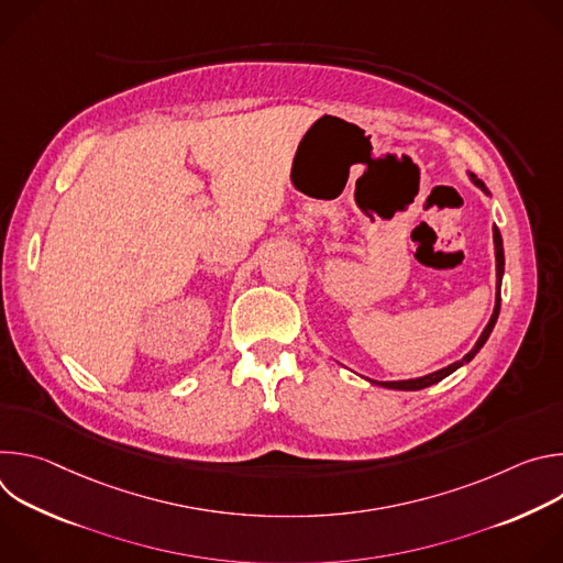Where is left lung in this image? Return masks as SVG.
Listing matches in <instances>:
<instances>
[{"mask_svg": "<svg viewBox=\"0 0 563 563\" xmlns=\"http://www.w3.org/2000/svg\"><path fill=\"white\" fill-rule=\"evenodd\" d=\"M470 178H472V183H474L481 191L490 196V191L486 189V185L481 183L474 174H470ZM493 238H495V258H497V298H495V311H493V316H490V320H488V325H486L484 334L478 336L476 345H474L461 361H456V363H452V365H448V367H443V369H439V372H432V374H428V376L410 378V380H369V383L380 385V387H389V389H423V387H430V385L443 380L445 376H450V374H452L454 369H459L461 365L470 363V361L476 356V352L486 345V341L490 339V334H493V330H495V323H497V318H499V309H501V278H504V265H506V261H504V240H501V233H499L497 227H493Z\"/></svg>", "mask_w": 563, "mask_h": 563, "instance_id": "left-lung-1", "label": "left lung"}]
</instances>
